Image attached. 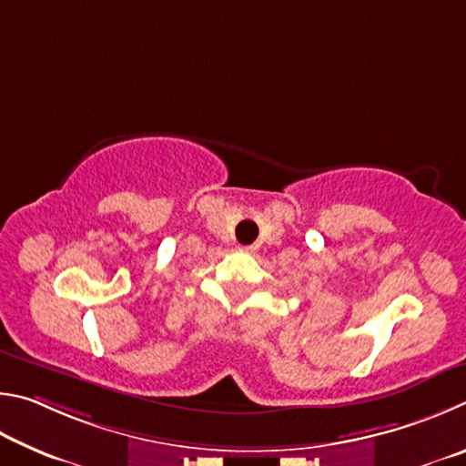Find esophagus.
Returning <instances> with one entry per match:
<instances>
[{
  "instance_id": "1",
  "label": "esophagus",
  "mask_w": 466,
  "mask_h": 466,
  "mask_svg": "<svg viewBox=\"0 0 466 466\" xmlns=\"http://www.w3.org/2000/svg\"><path fill=\"white\" fill-rule=\"evenodd\" d=\"M239 251H243V254H254L256 248H254V246H241Z\"/></svg>"
}]
</instances>
